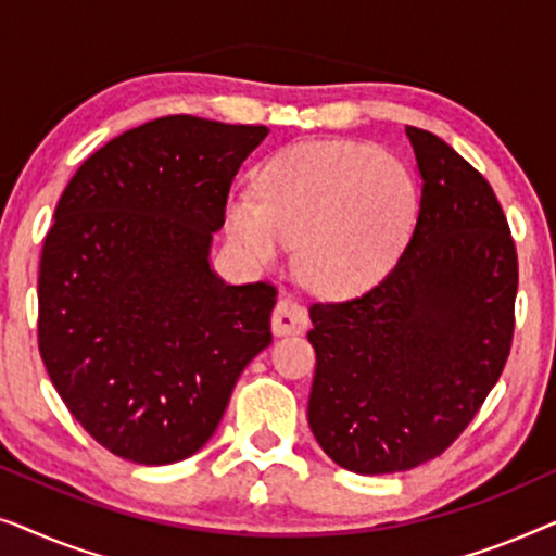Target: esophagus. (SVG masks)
I'll list each match as a JSON object with an SVG mask.
<instances>
[{
  "mask_svg": "<svg viewBox=\"0 0 556 556\" xmlns=\"http://www.w3.org/2000/svg\"><path fill=\"white\" fill-rule=\"evenodd\" d=\"M270 326L276 337H288V333H303L308 329V316L303 306L291 301V299H280L273 308L270 316Z\"/></svg>",
  "mask_w": 556,
  "mask_h": 556,
  "instance_id": "1",
  "label": "esophagus"
}]
</instances>
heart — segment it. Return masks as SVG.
<instances>
[{
  "mask_svg": "<svg viewBox=\"0 0 556 556\" xmlns=\"http://www.w3.org/2000/svg\"><path fill=\"white\" fill-rule=\"evenodd\" d=\"M417 207L415 181L397 159L352 141L303 143L257 177V197L235 194L225 223L257 265H276L301 242L299 268L326 293L375 283L400 253Z\"/></svg>",
  "mask_w": 556,
  "mask_h": 556,
  "instance_id": "heart-1",
  "label": "heart"
}]
</instances>
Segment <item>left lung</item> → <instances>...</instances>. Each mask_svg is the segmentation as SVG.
Instances as JSON below:
<instances>
[{
	"label": "left lung",
	"instance_id": "left-lung-1",
	"mask_svg": "<svg viewBox=\"0 0 556 556\" xmlns=\"http://www.w3.org/2000/svg\"><path fill=\"white\" fill-rule=\"evenodd\" d=\"M422 179L400 261L354 299L308 308V425L341 468L397 473L445 453L498 382L514 339L519 261L489 181L407 126Z\"/></svg>",
	"mask_w": 556,
	"mask_h": 556
}]
</instances>
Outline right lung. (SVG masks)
Here are the masks:
<instances>
[{"mask_svg": "<svg viewBox=\"0 0 556 556\" xmlns=\"http://www.w3.org/2000/svg\"><path fill=\"white\" fill-rule=\"evenodd\" d=\"M265 136L154 118L90 154L60 197L37 278V344L65 407L118 458L194 455L273 341L276 286H227L210 268L235 174Z\"/></svg>", "mask_w": 556, "mask_h": 556, "instance_id": "right-lung-1", "label": "right lung"}]
</instances>
